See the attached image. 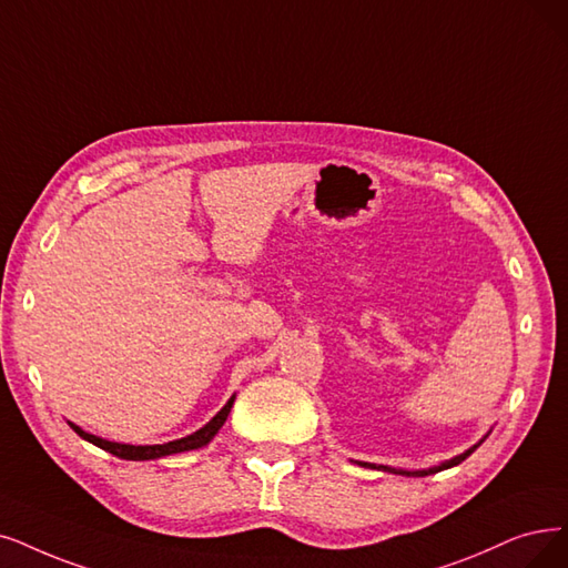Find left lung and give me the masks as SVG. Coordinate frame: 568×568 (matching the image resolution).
<instances>
[{"mask_svg": "<svg viewBox=\"0 0 568 568\" xmlns=\"http://www.w3.org/2000/svg\"><path fill=\"white\" fill-rule=\"evenodd\" d=\"M483 445V440L478 443V445H473L470 449H466L464 455H459V457H455V459H449V462H445V464H440V466H436V468H428V470H394V468H387V466H382L384 470H392V473H403V475H415V478H424V475H428V473H438V470H445V468H452V466H457V464H462L466 457H470L475 449H478Z\"/></svg>", "mask_w": 568, "mask_h": 568, "instance_id": "obj_1", "label": "left lung"}]
</instances>
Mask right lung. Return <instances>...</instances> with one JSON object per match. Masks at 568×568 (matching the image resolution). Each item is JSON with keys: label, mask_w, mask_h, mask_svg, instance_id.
Returning a JSON list of instances; mask_svg holds the SVG:
<instances>
[{"label": "right lung", "mask_w": 568, "mask_h": 568, "mask_svg": "<svg viewBox=\"0 0 568 568\" xmlns=\"http://www.w3.org/2000/svg\"><path fill=\"white\" fill-rule=\"evenodd\" d=\"M233 400H235V396L221 407L216 417H212L205 426H202L200 430H195V434H191V436H186V438L172 440V443H165V445H123V443H111V440H102V438H98V436H93V434H85V430L79 428L77 424H70V426L77 430V434H79L83 440L102 447L104 452H109V455L119 457V459H128V462L161 459V457H168V455H176V452H189V449H197V447H202V445H207V443L219 434V428L223 426V422L229 419Z\"/></svg>", "instance_id": "right-lung-1"}]
</instances>
